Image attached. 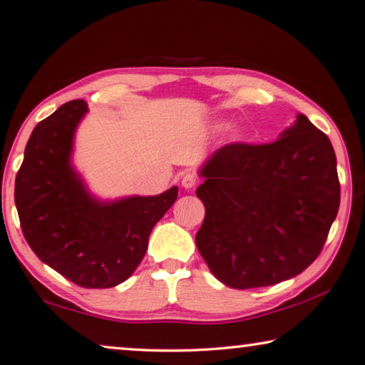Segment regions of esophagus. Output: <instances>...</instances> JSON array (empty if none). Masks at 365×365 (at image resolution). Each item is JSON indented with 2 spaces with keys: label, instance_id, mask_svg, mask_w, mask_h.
Listing matches in <instances>:
<instances>
[{
  "label": "esophagus",
  "instance_id": "1",
  "mask_svg": "<svg viewBox=\"0 0 365 365\" xmlns=\"http://www.w3.org/2000/svg\"><path fill=\"white\" fill-rule=\"evenodd\" d=\"M197 183V175L195 173H185L182 177V187L183 188H192Z\"/></svg>",
  "mask_w": 365,
  "mask_h": 365
}]
</instances>
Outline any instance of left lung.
I'll list each match as a JSON object with an SVG mask.
<instances>
[{"label": "left lung", "mask_w": 365, "mask_h": 365, "mask_svg": "<svg viewBox=\"0 0 365 365\" xmlns=\"http://www.w3.org/2000/svg\"><path fill=\"white\" fill-rule=\"evenodd\" d=\"M201 175L205 217L196 245L221 283L270 287L318 258L337 217L340 182L329 138L305 115L269 144L221 147Z\"/></svg>", "instance_id": "left-lung-1"}]
</instances>
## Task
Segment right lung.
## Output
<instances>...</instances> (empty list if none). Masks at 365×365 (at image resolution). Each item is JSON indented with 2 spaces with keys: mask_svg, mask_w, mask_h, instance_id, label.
<instances>
[{
  "mask_svg": "<svg viewBox=\"0 0 365 365\" xmlns=\"http://www.w3.org/2000/svg\"><path fill=\"white\" fill-rule=\"evenodd\" d=\"M87 110L74 99L34 128L14 199L21 232L42 262L82 288H112L139 266L178 190L112 204L93 199L69 164L74 130Z\"/></svg>",
  "mask_w": 365,
  "mask_h": 365,
  "instance_id": "1",
  "label": "right lung"
}]
</instances>
